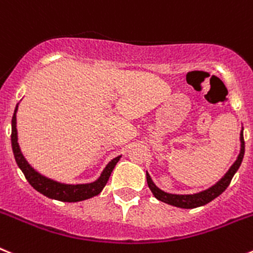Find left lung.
Segmentation results:
<instances>
[{
    "instance_id": "obj_1",
    "label": "left lung",
    "mask_w": 253,
    "mask_h": 253,
    "mask_svg": "<svg viewBox=\"0 0 253 253\" xmlns=\"http://www.w3.org/2000/svg\"><path fill=\"white\" fill-rule=\"evenodd\" d=\"M243 156H245V139H243L242 128V131H241V152L240 154H238V157H237L236 162L232 165L231 169H228L227 173H225L215 185H213V186L209 187L208 190H204V191L198 194H191V195H177V194L165 193V191H162V190L158 189V187L154 185V182L152 181L148 172H147V184H148V187L151 189L154 198L161 200V202L166 203V204L173 205V207L177 208H184V209H194V208L203 207V205L208 204V203H210L215 198H218V196L229 186L234 173L238 171L241 163H242Z\"/></svg>"
}]
</instances>
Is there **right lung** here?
I'll list each match as a JSON object with an SVG mask.
<instances>
[{
  "mask_svg": "<svg viewBox=\"0 0 253 253\" xmlns=\"http://www.w3.org/2000/svg\"><path fill=\"white\" fill-rule=\"evenodd\" d=\"M16 111L17 105L15 109V113L12 116V131H11V144H12V152L16 160L17 166L22 171V173L25 175V178L28 180L29 184L34 187L37 191L40 194L45 195L46 198L54 199V200H59V202H67V203H76L82 202L86 199L93 198V196L99 195L102 191V189L106 185L107 180L110 177L111 172H113L114 167L118 162H119L122 156H118L110 162L107 163V166L105 167L100 177L93 182L90 184H78V185H69V184H62L58 181L51 180V178L45 177V176L40 175L39 172L35 171L33 167L28 163L25 157L22 156L21 149H20L19 143H17V129H16Z\"/></svg>",
  "mask_w": 253,
  "mask_h": 253,
  "instance_id": "1",
  "label": "right lung"
}]
</instances>
